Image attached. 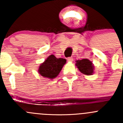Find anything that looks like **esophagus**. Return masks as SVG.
<instances>
[{"label": "esophagus", "instance_id": "1", "mask_svg": "<svg viewBox=\"0 0 123 123\" xmlns=\"http://www.w3.org/2000/svg\"><path fill=\"white\" fill-rule=\"evenodd\" d=\"M67 60H68V61H69V62L73 61V57H69V58H68Z\"/></svg>", "mask_w": 123, "mask_h": 123}]
</instances>
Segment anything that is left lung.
Listing matches in <instances>:
<instances>
[{
  "instance_id": "1",
  "label": "left lung",
  "mask_w": 123,
  "mask_h": 123,
  "mask_svg": "<svg viewBox=\"0 0 123 123\" xmlns=\"http://www.w3.org/2000/svg\"><path fill=\"white\" fill-rule=\"evenodd\" d=\"M75 62V66L82 74L86 75H91L94 73L95 67L92 62L88 59L77 60Z\"/></svg>"
}]
</instances>
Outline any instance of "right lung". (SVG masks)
Segmentation results:
<instances>
[{"instance_id": "obj_1", "label": "right lung", "mask_w": 123, "mask_h": 123, "mask_svg": "<svg viewBox=\"0 0 123 123\" xmlns=\"http://www.w3.org/2000/svg\"><path fill=\"white\" fill-rule=\"evenodd\" d=\"M66 62L65 59L57 58L54 55H50L40 65L38 73L43 77L52 80L59 75Z\"/></svg>"}]
</instances>
